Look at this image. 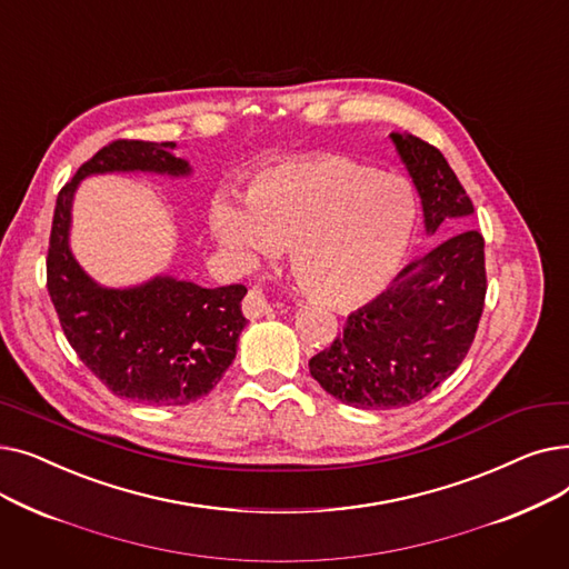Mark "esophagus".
Returning <instances> with one entry per match:
<instances>
[{
  "label": "esophagus",
  "mask_w": 569,
  "mask_h": 569,
  "mask_svg": "<svg viewBox=\"0 0 569 569\" xmlns=\"http://www.w3.org/2000/svg\"><path fill=\"white\" fill-rule=\"evenodd\" d=\"M242 311L247 318H262V316H272L274 313V305L267 302V297L260 290H249L244 302H242Z\"/></svg>",
  "instance_id": "obj_1"
}]
</instances>
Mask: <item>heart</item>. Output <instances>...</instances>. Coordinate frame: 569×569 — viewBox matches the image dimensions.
Instances as JSON below:
<instances>
[{"mask_svg":"<svg viewBox=\"0 0 569 569\" xmlns=\"http://www.w3.org/2000/svg\"><path fill=\"white\" fill-rule=\"evenodd\" d=\"M209 226L242 269L288 244L302 290L348 309L395 279L415 228V198L401 177H378L343 157H307L258 170L244 196L219 191Z\"/></svg>","mask_w":569,"mask_h":569,"instance_id":"b5f03b06","label":"heart"}]
</instances>
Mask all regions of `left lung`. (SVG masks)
Wrapping results in <instances>:
<instances>
[{
    "label": "left lung",
    "instance_id": "left-lung-1",
    "mask_svg": "<svg viewBox=\"0 0 569 569\" xmlns=\"http://www.w3.org/2000/svg\"><path fill=\"white\" fill-rule=\"evenodd\" d=\"M390 138L422 198L429 234L475 212L440 149L410 133ZM485 295V237L463 230L406 264L390 288L350 313L343 337L311 357L309 371L341 403L367 410L410 406L459 369Z\"/></svg>",
    "mask_w": 569,
    "mask_h": 569
}]
</instances>
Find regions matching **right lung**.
<instances>
[{"label":"right lung","instance_id":"right-lung-1","mask_svg":"<svg viewBox=\"0 0 569 569\" xmlns=\"http://www.w3.org/2000/svg\"><path fill=\"white\" fill-rule=\"evenodd\" d=\"M170 149L174 142L114 140L82 163L57 196L46 260L50 300L82 365L119 399L144 406H187L212 392L247 325L242 283L202 288L154 277L136 288H103L82 272L69 249L80 179L138 170L189 174V163Z\"/></svg>","mask_w":569,"mask_h":569}]
</instances>
